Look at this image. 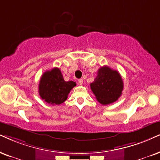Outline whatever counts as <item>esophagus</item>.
<instances>
[{"label":"esophagus","mask_w":160,"mask_h":160,"mask_svg":"<svg viewBox=\"0 0 160 160\" xmlns=\"http://www.w3.org/2000/svg\"><path fill=\"white\" fill-rule=\"evenodd\" d=\"M82 82H83V80H82V79H79L78 80V83L80 85H82Z\"/></svg>","instance_id":"esophagus-1"}]
</instances>
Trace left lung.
I'll return each instance as SVG.
<instances>
[{"mask_svg": "<svg viewBox=\"0 0 160 160\" xmlns=\"http://www.w3.org/2000/svg\"><path fill=\"white\" fill-rule=\"evenodd\" d=\"M90 87L98 102L108 105L115 102L121 96L123 81L117 71L105 66L99 68L98 76Z\"/></svg>", "mask_w": 160, "mask_h": 160, "instance_id": "8db88e82", "label": "left lung"}]
</instances>
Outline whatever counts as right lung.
Masks as SVG:
<instances>
[{
	"mask_svg": "<svg viewBox=\"0 0 160 160\" xmlns=\"http://www.w3.org/2000/svg\"><path fill=\"white\" fill-rule=\"evenodd\" d=\"M76 86L73 81H65L58 68L46 71L39 82V94L42 100L51 105H60L65 102L70 91Z\"/></svg>",
	"mask_w": 160,
	"mask_h": 160,
	"instance_id": "1",
	"label": "right lung"
}]
</instances>
